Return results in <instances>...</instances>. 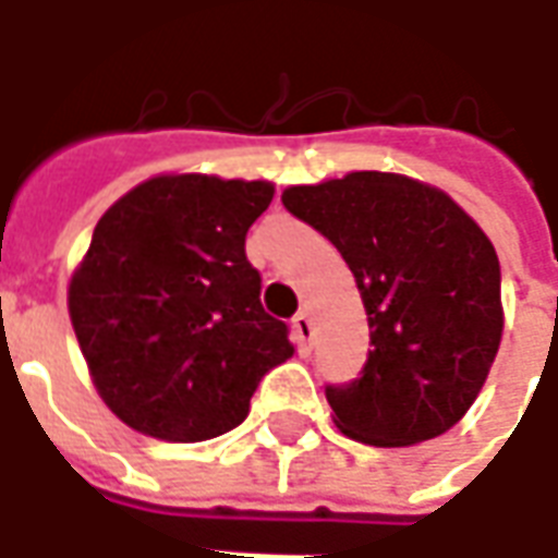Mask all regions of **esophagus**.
I'll use <instances>...</instances> for the list:
<instances>
[{"mask_svg": "<svg viewBox=\"0 0 558 558\" xmlns=\"http://www.w3.org/2000/svg\"><path fill=\"white\" fill-rule=\"evenodd\" d=\"M292 328H295V338H299V343L311 347V340H314V323H311V316L304 314V311L302 314H295Z\"/></svg>", "mask_w": 558, "mask_h": 558, "instance_id": "esophagus-1", "label": "esophagus"}]
</instances>
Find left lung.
<instances>
[{
	"instance_id": "8db88e82",
	"label": "left lung",
	"mask_w": 558,
	"mask_h": 558,
	"mask_svg": "<svg viewBox=\"0 0 558 558\" xmlns=\"http://www.w3.org/2000/svg\"><path fill=\"white\" fill-rule=\"evenodd\" d=\"M280 199L338 247L367 311L374 350L362 376L326 386L335 424L379 448L454 427L502 340V271L490 239L439 187L398 172L295 184Z\"/></svg>"
}]
</instances>
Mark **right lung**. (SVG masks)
Here are the masks:
<instances>
[{
	"instance_id": "add662e5",
	"label": "right lung",
	"mask_w": 558,
	"mask_h": 558,
	"mask_svg": "<svg viewBox=\"0 0 558 558\" xmlns=\"http://www.w3.org/2000/svg\"><path fill=\"white\" fill-rule=\"evenodd\" d=\"M271 196V182L158 175L98 220L68 314L98 395L128 427L215 439L247 418L259 379L292 355L244 254Z\"/></svg>"
}]
</instances>
